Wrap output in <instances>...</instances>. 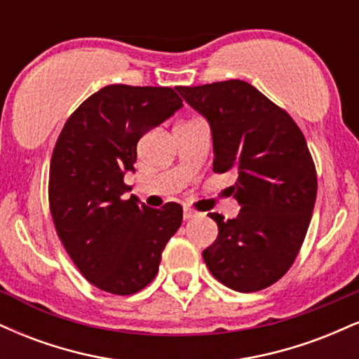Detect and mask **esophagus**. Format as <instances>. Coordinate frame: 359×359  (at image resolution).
<instances>
[{"instance_id":"1","label":"esophagus","mask_w":359,"mask_h":359,"mask_svg":"<svg viewBox=\"0 0 359 359\" xmlns=\"http://www.w3.org/2000/svg\"><path fill=\"white\" fill-rule=\"evenodd\" d=\"M197 216H199V214L194 211V209H191V208H185V209H184V219H185V221L194 219V217H197Z\"/></svg>"}]
</instances>
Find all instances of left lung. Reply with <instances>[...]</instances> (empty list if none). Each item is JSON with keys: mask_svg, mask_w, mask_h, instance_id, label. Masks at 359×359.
I'll use <instances>...</instances> for the list:
<instances>
[{"mask_svg": "<svg viewBox=\"0 0 359 359\" xmlns=\"http://www.w3.org/2000/svg\"><path fill=\"white\" fill-rule=\"evenodd\" d=\"M208 119L214 172L234 170V219L211 212L216 241L203 251L214 278L236 292L270 287L290 269L306 238L317 177L302 131L287 111L245 81L177 88Z\"/></svg>", "mask_w": 359, "mask_h": 359, "instance_id": "left-lung-1", "label": "left lung"}]
</instances>
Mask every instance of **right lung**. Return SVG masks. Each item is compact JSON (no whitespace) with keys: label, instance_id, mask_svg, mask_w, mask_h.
<instances>
[{"label":"right lung","instance_id":"add662e5","mask_svg":"<svg viewBox=\"0 0 359 359\" xmlns=\"http://www.w3.org/2000/svg\"><path fill=\"white\" fill-rule=\"evenodd\" d=\"M182 106L170 88L106 86L74 111L53 148L48 203L57 234L81 273L109 294L147 287L182 224V205L126 199L123 182L135 170L138 140Z\"/></svg>","mask_w":359,"mask_h":359}]
</instances>
